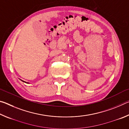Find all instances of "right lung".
Instances as JSON below:
<instances>
[{"label": "right lung", "mask_w": 129, "mask_h": 129, "mask_svg": "<svg viewBox=\"0 0 129 129\" xmlns=\"http://www.w3.org/2000/svg\"><path fill=\"white\" fill-rule=\"evenodd\" d=\"M21 81H22L23 82H25V83H27V84H29V83H28V82H25V81H23V80H21Z\"/></svg>", "instance_id": "obj_1"}]
</instances>
